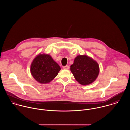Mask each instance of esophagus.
I'll list each match as a JSON object with an SVG mask.
<instances>
[{
    "label": "esophagus",
    "mask_w": 130,
    "mask_h": 130,
    "mask_svg": "<svg viewBox=\"0 0 130 130\" xmlns=\"http://www.w3.org/2000/svg\"><path fill=\"white\" fill-rule=\"evenodd\" d=\"M63 69L64 70H69L70 69V67L69 66H64L63 67Z\"/></svg>",
    "instance_id": "esophagus-1"
}]
</instances>
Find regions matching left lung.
Segmentation results:
<instances>
[{
  "label": "left lung",
  "mask_w": 130,
  "mask_h": 130,
  "mask_svg": "<svg viewBox=\"0 0 130 130\" xmlns=\"http://www.w3.org/2000/svg\"><path fill=\"white\" fill-rule=\"evenodd\" d=\"M70 69L75 80L83 86L92 84L96 80L100 73L98 63L93 58L87 55L76 56Z\"/></svg>",
  "instance_id": "left-lung-1"
}]
</instances>
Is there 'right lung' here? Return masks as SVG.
Segmentation results:
<instances>
[{
    "mask_svg": "<svg viewBox=\"0 0 130 130\" xmlns=\"http://www.w3.org/2000/svg\"><path fill=\"white\" fill-rule=\"evenodd\" d=\"M61 70L52 56L46 54H39L30 64V73L38 83L42 84L52 82Z\"/></svg>",
    "mask_w": 130,
    "mask_h": 130,
    "instance_id": "1",
    "label": "right lung"
}]
</instances>
